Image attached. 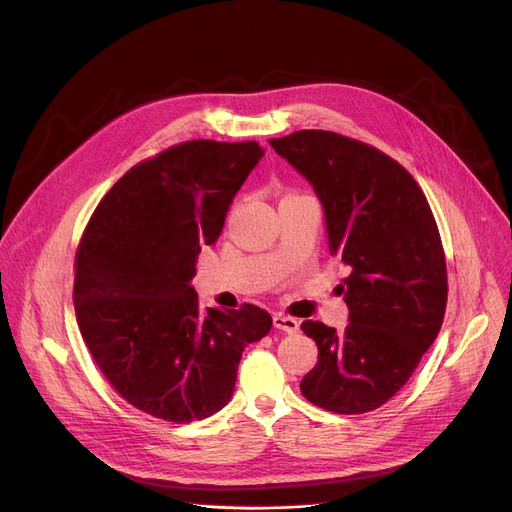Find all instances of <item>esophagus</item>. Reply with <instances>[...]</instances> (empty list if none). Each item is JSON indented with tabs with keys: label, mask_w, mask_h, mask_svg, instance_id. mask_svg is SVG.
<instances>
[{
	"label": "esophagus",
	"mask_w": 512,
	"mask_h": 512,
	"mask_svg": "<svg viewBox=\"0 0 512 512\" xmlns=\"http://www.w3.org/2000/svg\"><path fill=\"white\" fill-rule=\"evenodd\" d=\"M274 325H276V329H282L286 333H296L300 329L298 319H294L290 315H282V313L274 315Z\"/></svg>",
	"instance_id": "obj_1"
}]
</instances>
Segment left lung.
<instances>
[{
    "mask_svg": "<svg viewBox=\"0 0 512 512\" xmlns=\"http://www.w3.org/2000/svg\"><path fill=\"white\" fill-rule=\"evenodd\" d=\"M269 144L313 185L329 253L350 271L339 286L346 329L300 325L319 348L300 391L335 414L377 410L410 381L445 319L447 263L428 201L399 162L339 133L304 129Z\"/></svg>",
    "mask_w": 512,
    "mask_h": 512,
    "instance_id": "8db88e82",
    "label": "left lung"
}]
</instances>
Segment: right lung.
I'll list each match as a JSON object with an SVG mask.
<instances>
[{
    "label": "right lung",
    "instance_id": "add662e5",
    "mask_svg": "<svg viewBox=\"0 0 512 512\" xmlns=\"http://www.w3.org/2000/svg\"><path fill=\"white\" fill-rule=\"evenodd\" d=\"M263 154L257 142L168 148L127 170L86 226L74 280L82 337L113 389L154 418L220 412L245 348L271 329L255 304L201 309L191 286L201 247L218 241Z\"/></svg>",
    "mask_w": 512,
    "mask_h": 512
}]
</instances>
